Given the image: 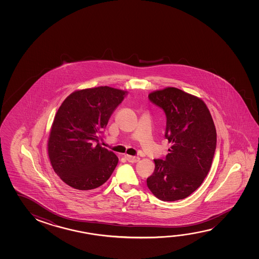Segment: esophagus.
<instances>
[{"label":"esophagus","mask_w":259,"mask_h":259,"mask_svg":"<svg viewBox=\"0 0 259 259\" xmlns=\"http://www.w3.org/2000/svg\"><path fill=\"white\" fill-rule=\"evenodd\" d=\"M125 159L127 160L129 162H137L140 160V158L137 156H131V155H125Z\"/></svg>","instance_id":"1"}]
</instances>
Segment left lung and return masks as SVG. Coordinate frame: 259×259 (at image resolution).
Listing matches in <instances>:
<instances>
[{
	"mask_svg": "<svg viewBox=\"0 0 259 259\" xmlns=\"http://www.w3.org/2000/svg\"><path fill=\"white\" fill-rule=\"evenodd\" d=\"M163 110L169 153L155 159L147 186L157 199L175 201L191 195L203 183L217 146L216 128L205 103L181 89L167 88L150 94Z\"/></svg>",
	"mask_w": 259,
	"mask_h": 259,
	"instance_id": "1",
	"label": "left lung"
}]
</instances>
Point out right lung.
<instances>
[{
    "label": "right lung",
    "instance_id": "1",
    "mask_svg": "<svg viewBox=\"0 0 259 259\" xmlns=\"http://www.w3.org/2000/svg\"><path fill=\"white\" fill-rule=\"evenodd\" d=\"M124 95L109 87L82 89L69 95L56 114L48 144L51 165L78 192L103 185L117 165L118 158L99 138Z\"/></svg>",
    "mask_w": 259,
    "mask_h": 259
}]
</instances>
